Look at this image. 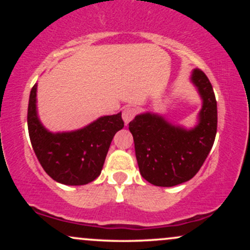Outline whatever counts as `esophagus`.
Instances as JSON below:
<instances>
[{
    "instance_id": "34e87169",
    "label": "esophagus",
    "mask_w": 250,
    "mask_h": 250,
    "mask_svg": "<svg viewBox=\"0 0 250 250\" xmlns=\"http://www.w3.org/2000/svg\"><path fill=\"white\" fill-rule=\"evenodd\" d=\"M136 115V109L133 107H127L123 109V113H122V119L125 121V125H128L131 120L134 119V116Z\"/></svg>"
}]
</instances>
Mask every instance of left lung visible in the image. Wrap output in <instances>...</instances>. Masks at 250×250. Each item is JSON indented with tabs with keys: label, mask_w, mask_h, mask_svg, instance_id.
I'll use <instances>...</instances> for the list:
<instances>
[{
	"label": "left lung",
	"mask_w": 250,
	"mask_h": 250,
	"mask_svg": "<svg viewBox=\"0 0 250 250\" xmlns=\"http://www.w3.org/2000/svg\"><path fill=\"white\" fill-rule=\"evenodd\" d=\"M190 82L202 100L193 128L169 122L160 114H139L129 123L142 177L157 187H173L196 175L213 147L217 129L215 94L206 74L191 71Z\"/></svg>",
	"instance_id": "1"
}]
</instances>
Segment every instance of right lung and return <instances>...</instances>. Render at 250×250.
<instances>
[{
	"label": "right lung",
	"mask_w": 250,
	"mask_h": 250,
	"mask_svg": "<svg viewBox=\"0 0 250 250\" xmlns=\"http://www.w3.org/2000/svg\"><path fill=\"white\" fill-rule=\"evenodd\" d=\"M37 83L28 104V130L42 168L56 182L83 186L100 176L108 149L117 131L125 127L121 113L101 116L81 129L49 131L37 114Z\"/></svg>",
	"instance_id": "add662e5"
}]
</instances>
